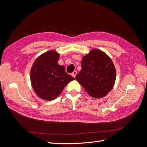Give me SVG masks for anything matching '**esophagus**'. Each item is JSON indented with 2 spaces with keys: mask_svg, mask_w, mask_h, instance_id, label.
<instances>
[{
  "mask_svg": "<svg viewBox=\"0 0 147 147\" xmlns=\"http://www.w3.org/2000/svg\"><path fill=\"white\" fill-rule=\"evenodd\" d=\"M77 71H74V72L72 73V77H74V78L76 77V75H77Z\"/></svg>",
  "mask_w": 147,
  "mask_h": 147,
  "instance_id": "34e87169",
  "label": "esophagus"
}]
</instances>
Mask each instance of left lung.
Instances as JSON below:
<instances>
[{"label":"left lung","mask_w":147,"mask_h":147,"mask_svg":"<svg viewBox=\"0 0 147 147\" xmlns=\"http://www.w3.org/2000/svg\"><path fill=\"white\" fill-rule=\"evenodd\" d=\"M81 67L75 79L90 96L101 98L112 90L116 70L112 59L104 52L93 49L83 57Z\"/></svg>","instance_id":"8db88e82"}]
</instances>
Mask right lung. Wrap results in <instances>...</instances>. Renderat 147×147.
<instances>
[{
  "instance_id": "obj_1",
  "label": "right lung",
  "mask_w": 147,
  "mask_h": 147,
  "mask_svg": "<svg viewBox=\"0 0 147 147\" xmlns=\"http://www.w3.org/2000/svg\"><path fill=\"white\" fill-rule=\"evenodd\" d=\"M59 54L48 51L38 56L30 70V81L36 94L42 99L52 100L58 97L64 87L74 78L66 73L57 62Z\"/></svg>"
}]
</instances>
